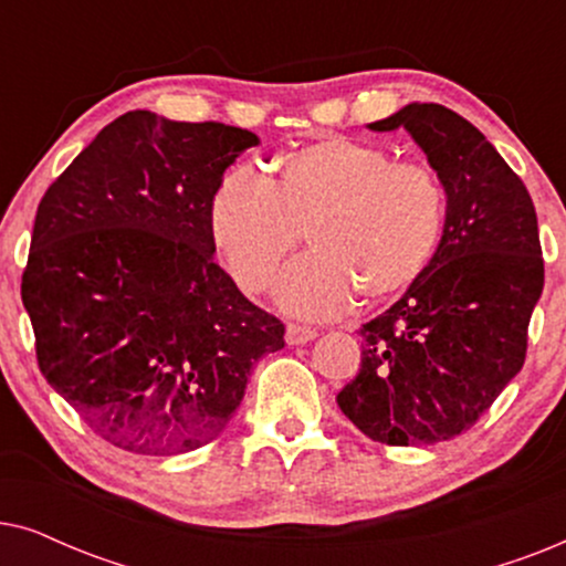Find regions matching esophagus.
<instances>
[{"label": "esophagus", "instance_id": "1", "mask_svg": "<svg viewBox=\"0 0 566 566\" xmlns=\"http://www.w3.org/2000/svg\"><path fill=\"white\" fill-rule=\"evenodd\" d=\"M316 337V329H312V327H304V324H289V327H285V343L289 345H306V343H312V339Z\"/></svg>", "mask_w": 566, "mask_h": 566}]
</instances>
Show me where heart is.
Masks as SVG:
<instances>
[{"label":"heart","mask_w":566,"mask_h":566,"mask_svg":"<svg viewBox=\"0 0 566 566\" xmlns=\"http://www.w3.org/2000/svg\"><path fill=\"white\" fill-rule=\"evenodd\" d=\"M446 229V190L428 165L384 146L327 136L268 161V182L231 169L208 200V231L247 293L273 285L301 244L312 254L285 270L277 301L301 316L339 314L360 293L381 304L420 281Z\"/></svg>","instance_id":"1"}]
</instances>
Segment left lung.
I'll use <instances>...</instances> for the list:
<instances>
[{
	"label": "left lung",
	"mask_w": 566,
	"mask_h": 566,
	"mask_svg": "<svg viewBox=\"0 0 566 566\" xmlns=\"http://www.w3.org/2000/svg\"><path fill=\"white\" fill-rule=\"evenodd\" d=\"M399 126L443 182L446 229L420 281L360 327L337 405L370 440L430 446L467 432L523 368L544 258L528 190L482 130L438 103L370 123Z\"/></svg>",
	"instance_id": "obj_1"
}]
</instances>
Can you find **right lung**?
I'll list each match as a JSON object with an SVG mask.
<instances>
[{
    "instance_id": "add662e5",
    "label": "right lung",
    "mask_w": 566,
    "mask_h": 566,
    "mask_svg": "<svg viewBox=\"0 0 566 566\" xmlns=\"http://www.w3.org/2000/svg\"><path fill=\"white\" fill-rule=\"evenodd\" d=\"M258 136L130 111L38 203L22 304L38 368L115 448L208 446L285 327L213 260L208 200Z\"/></svg>"
}]
</instances>
